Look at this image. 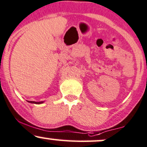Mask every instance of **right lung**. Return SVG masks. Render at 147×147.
I'll list each match as a JSON object with an SVG mask.
<instances>
[{
    "mask_svg": "<svg viewBox=\"0 0 147 147\" xmlns=\"http://www.w3.org/2000/svg\"><path fill=\"white\" fill-rule=\"evenodd\" d=\"M29 102L31 103H35V104H40V103H42L43 102H35V101H28Z\"/></svg>",
    "mask_w": 147,
    "mask_h": 147,
    "instance_id": "obj_1",
    "label": "right lung"
}]
</instances>
